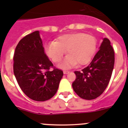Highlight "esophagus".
Masks as SVG:
<instances>
[{"mask_svg": "<svg viewBox=\"0 0 128 128\" xmlns=\"http://www.w3.org/2000/svg\"><path fill=\"white\" fill-rule=\"evenodd\" d=\"M63 73H64V74H67L69 73V71H68V70H64Z\"/></svg>", "mask_w": 128, "mask_h": 128, "instance_id": "obj_1", "label": "esophagus"}]
</instances>
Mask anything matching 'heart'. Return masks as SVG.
I'll return each mask as SVG.
<instances>
[{
    "instance_id": "1",
    "label": "heart",
    "mask_w": 128,
    "mask_h": 128,
    "mask_svg": "<svg viewBox=\"0 0 128 128\" xmlns=\"http://www.w3.org/2000/svg\"><path fill=\"white\" fill-rule=\"evenodd\" d=\"M96 48V40L92 35L81 32L64 34L45 46L46 55L55 63L60 61L65 54L68 55L59 64L62 69L77 65H85L91 60Z\"/></svg>"
}]
</instances>
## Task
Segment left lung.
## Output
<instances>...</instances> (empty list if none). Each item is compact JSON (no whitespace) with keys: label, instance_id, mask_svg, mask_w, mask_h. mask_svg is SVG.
I'll return each instance as SVG.
<instances>
[{"label":"left lung","instance_id":"obj_1","mask_svg":"<svg viewBox=\"0 0 128 128\" xmlns=\"http://www.w3.org/2000/svg\"><path fill=\"white\" fill-rule=\"evenodd\" d=\"M114 64V52L106 38L91 62L81 71H75L76 78L72 88L80 98L93 100L100 96L108 86Z\"/></svg>","mask_w":128,"mask_h":128}]
</instances>
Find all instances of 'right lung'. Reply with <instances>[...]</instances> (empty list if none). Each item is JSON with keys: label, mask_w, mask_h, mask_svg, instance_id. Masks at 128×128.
Segmentation results:
<instances>
[{"label": "right lung", "mask_w": 128, "mask_h": 128, "mask_svg": "<svg viewBox=\"0 0 128 128\" xmlns=\"http://www.w3.org/2000/svg\"><path fill=\"white\" fill-rule=\"evenodd\" d=\"M14 62L15 78L30 98L43 102L56 94L63 72L55 68L50 70L53 64L44 53L39 31L25 36L19 41Z\"/></svg>", "instance_id": "add662e5"}]
</instances>
